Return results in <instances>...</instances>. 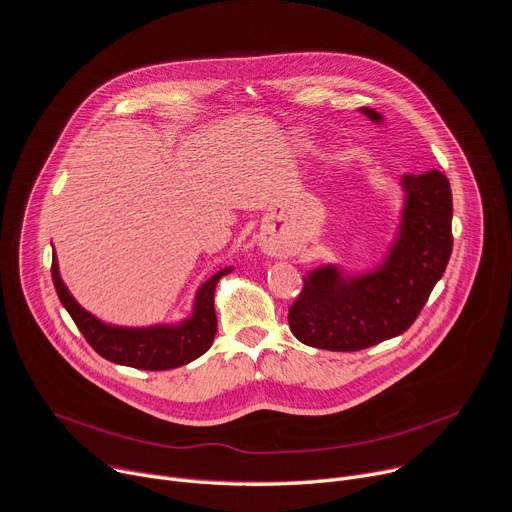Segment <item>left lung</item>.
Segmentation results:
<instances>
[{
	"mask_svg": "<svg viewBox=\"0 0 512 512\" xmlns=\"http://www.w3.org/2000/svg\"><path fill=\"white\" fill-rule=\"evenodd\" d=\"M374 124L384 114L360 108ZM398 227L382 259L352 271L325 263L303 277L289 309L291 333L301 344L356 352L404 333L440 281L452 251V193L440 170L404 177Z\"/></svg>",
	"mask_w": 512,
	"mask_h": 512,
	"instance_id": "8db88e82",
	"label": "left lung"
}]
</instances>
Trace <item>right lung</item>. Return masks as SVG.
<instances>
[{
	"instance_id": "right-lung-1",
	"label": "right lung",
	"mask_w": 512,
	"mask_h": 512,
	"mask_svg": "<svg viewBox=\"0 0 512 512\" xmlns=\"http://www.w3.org/2000/svg\"><path fill=\"white\" fill-rule=\"evenodd\" d=\"M231 271L233 267L227 265L197 287L191 315L170 323L132 327L106 323L84 309L66 287L60 275L56 253L52 259V279L56 293L94 352H98L108 362L150 372L173 370L191 364L213 346L217 333L215 289L217 283Z\"/></svg>"
}]
</instances>
